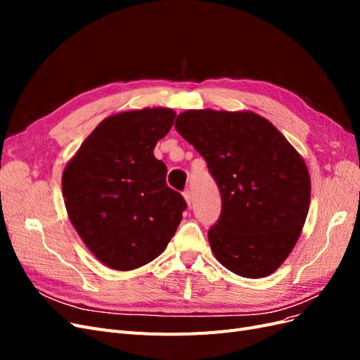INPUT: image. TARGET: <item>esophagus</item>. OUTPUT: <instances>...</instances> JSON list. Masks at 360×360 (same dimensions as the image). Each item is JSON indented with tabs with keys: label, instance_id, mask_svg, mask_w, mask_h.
I'll list each match as a JSON object with an SVG mask.
<instances>
[{
	"label": "esophagus",
	"instance_id": "esophagus-1",
	"mask_svg": "<svg viewBox=\"0 0 360 360\" xmlns=\"http://www.w3.org/2000/svg\"><path fill=\"white\" fill-rule=\"evenodd\" d=\"M183 197H184V200H186V202L191 205V202H192V192L189 189L184 191L183 192Z\"/></svg>",
	"mask_w": 360,
	"mask_h": 360
}]
</instances>
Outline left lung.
I'll return each mask as SVG.
<instances>
[{
	"instance_id": "obj_1",
	"label": "left lung",
	"mask_w": 360,
	"mask_h": 360,
	"mask_svg": "<svg viewBox=\"0 0 360 360\" xmlns=\"http://www.w3.org/2000/svg\"><path fill=\"white\" fill-rule=\"evenodd\" d=\"M176 129L204 158L221 192V216L209 230L217 261L243 278L274 274L309 209L311 180L300 155L254 112L184 111Z\"/></svg>"
}]
</instances>
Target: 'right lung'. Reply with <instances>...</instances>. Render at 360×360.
I'll return each instance as SVG.
<instances>
[{"label": "right lung", "instance_id": "right-lung-1", "mask_svg": "<svg viewBox=\"0 0 360 360\" xmlns=\"http://www.w3.org/2000/svg\"><path fill=\"white\" fill-rule=\"evenodd\" d=\"M174 118L167 108L108 117L63 172L70 222L108 267L132 270L153 261L181 222L188 204L168 188L165 163L153 155Z\"/></svg>", "mask_w": 360, "mask_h": 360}]
</instances>
